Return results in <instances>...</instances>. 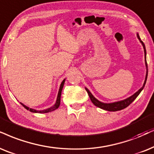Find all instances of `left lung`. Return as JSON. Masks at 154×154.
I'll list each match as a JSON object with an SVG mask.
<instances>
[{"label": "left lung", "instance_id": "8db88e82", "mask_svg": "<svg viewBox=\"0 0 154 154\" xmlns=\"http://www.w3.org/2000/svg\"><path fill=\"white\" fill-rule=\"evenodd\" d=\"M137 37H138V38H139V40H140V42H141L142 45H143V49H144L145 62H146V79H145L144 83H143V86L142 87L139 91H137L135 94H133L132 96H131L130 97H129V98L126 99V100H124L119 101V102H114V103H109V104H106V103H102V102H100L99 100H97V99L95 98V97L91 94L90 91H89L87 88H85L86 91H87V93H88L89 97V98H90L91 102H92L93 104L95 105V106H97V107H100L101 109H104V110H106V111H109V112H116V111H119V110L124 109L127 107V106H129L130 104H131V103L133 102L134 100H135V99L137 98V97H138V95L140 94V92H141V91H142V89H143V87H144L145 84H146V82L147 76H148V65H147V62H146V51L145 45L143 42V41H141V38H139V34H137Z\"/></svg>", "mask_w": 154, "mask_h": 154}]
</instances>
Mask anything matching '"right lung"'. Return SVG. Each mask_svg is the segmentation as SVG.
I'll return each instance as SVG.
<instances>
[{
	"mask_svg": "<svg viewBox=\"0 0 154 154\" xmlns=\"http://www.w3.org/2000/svg\"><path fill=\"white\" fill-rule=\"evenodd\" d=\"M65 79H64V80L62 82L61 85H60V89H59V92H58V94H57V101H56V103L54 104V106H52V107L50 108H48L47 109H45V110H42V111H38V110H35V109H30L28 107V106H26L25 105H24L22 103H20L21 104L23 105V106H24V107L27 110H29L30 112H34V113H48V112H52V111L55 110L56 109H57L59 107L60 104V97H61V93H62V89L63 88V86H64V84H65Z\"/></svg>",
	"mask_w": 154,
	"mask_h": 154,
	"instance_id": "obj_1",
	"label": "right lung"
}]
</instances>
